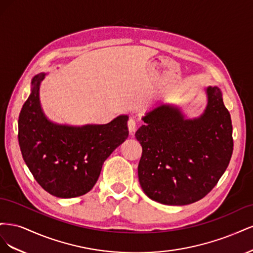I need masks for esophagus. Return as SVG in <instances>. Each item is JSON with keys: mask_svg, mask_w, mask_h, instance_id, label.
Listing matches in <instances>:
<instances>
[{"mask_svg": "<svg viewBox=\"0 0 253 253\" xmlns=\"http://www.w3.org/2000/svg\"><path fill=\"white\" fill-rule=\"evenodd\" d=\"M127 126H128V131L131 134H133L136 131V126H137V122L134 118H129L127 121Z\"/></svg>", "mask_w": 253, "mask_h": 253, "instance_id": "esophagus-1", "label": "esophagus"}]
</instances>
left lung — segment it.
I'll list each match as a JSON object with an SVG mask.
<instances>
[{"label": "left lung", "instance_id": "1", "mask_svg": "<svg viewBox=\"0 0 253 253\" xmlns=\"http://www.w3.org/2000/svg\"><path fill=\"white\" fill-rule=\"evenodd\" d=\"M200 118L183 119L177 108L160 105L143 118L135 136L142 147L138 178L143 192L160 204L202 200L216 186L233 152L232 124L218 87L207 88Z\"/></svg>", "mask_w": 253, "mask_h": 253}]
</instances>
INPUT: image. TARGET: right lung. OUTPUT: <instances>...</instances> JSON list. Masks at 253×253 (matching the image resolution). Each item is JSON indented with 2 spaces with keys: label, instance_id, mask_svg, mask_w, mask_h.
<instances>
[{
  "label": "right lung",
  "instance_id": "add662e5",
  "mask_svg": "<svg viewBox=\"0 0 253 253\" xmlns=\"http://www.w3.org/2000/svg\"><path fill=\"white\" fill-rule=\"evenodd\" d=\"M44 76L34 77L19 116L22 156L46 192L61 198L81 196L95 186L104 160L127 138L128 117L121 115L110 124L81 127L52 124L39 101Z\"/></svg>",
  "mask_w": 253,
  "mask_h": 253
}]
</instances>
